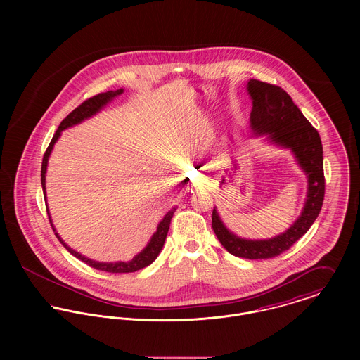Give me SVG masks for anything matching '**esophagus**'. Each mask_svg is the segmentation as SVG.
<instances>
[{
    "mask_svg": "<svg viewBox=\"0 0 360 360\" xmlns=\"http://www.w3.org/2000/svg\"><path fill=\"white\" fill-rule=\"evenodd\" d=\"M191 186H193L194 188H197V187H201V186H202V181H201L200 179H197V180H193Z\"/></svg>",
    "mask_w": 360,
    "mask_h": 360,
    "instance_id": "34e87169",
    "label": "esophagus"
}]
</instances>
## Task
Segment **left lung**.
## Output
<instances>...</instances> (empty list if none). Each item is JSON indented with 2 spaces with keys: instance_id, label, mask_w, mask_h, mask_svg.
Returning <instances> with one entry per match:
<instances>
[{
  "instance_id": "1",
  "label": "left lung",
  "mask_w": 360,
  "mask_h": 360,
  "mask_svg": "<svg viewBox=\"0 0 360 360\" xmlns=\"http://www.w3.org/2000/svg\"><path fill=\"white\" fill-rule=\"evenodd\" d=\"M252 100L251 129L254 137L266 136L278 147L288 148L308 176V195L301 216L284 233L269 240H245L233 234L221 221L216 207L212 227L220 244L231 255L245 259H269L290 250L317 219L324 200L323 146L317 130L278 86L251 79L247 86Z\"/></svg>"
}]
</instances>
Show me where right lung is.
I'll list each match as a JSON object with an SVG mask.
<instances>
[{"label":"right lung","mask_w":360,"mask_h":360,"mask_svg":"<svg viewBox=\"0 0 360 360\" xmlns=\"http://www.w3.org/2000/svg\"><path fill=\"white\" fill-rule=\"evenodd\" d=\"M123 93V89H119L116 91H106V93H101L98 96H94L89 100H86L82 105H79L75 110H72L59 124L58 130L55 131L53 137H52L51 143L44 154L43 158V165H41V186H43V193H44V198L47 200V194H46V173H47V165H49V158L51 155L52 148H53V144L58 141V139L60 137V133L68 129V127H72L75 124H79L82 123L83 120L91 117L93 115H96L97 112H100L103 109V106L108 103H110L115 97L120 96ZM176 212V206L172 207L166 214L165 217L160 220V223L158 224V229L154 233V236L151 237L150 243L147 244V247L140 252L137 254L136 257H133L131 260L129 262H97V260H93L90 257H83L82 254L76 252L75 250H72L60 237L59 234L56 233L53 224H52L51 216H50V212L47 209V213H49V217H50V223H51L52 229L55 231V236L58 237V240L60 241V244L73 255V257L80 259L82 262L87 263L89 266L97 269V270H103V271H108V273H133V271H137L140 269H144L147 266H150L155 259L159 255V252L162 251L163 248V244H165V240H166V236H167V231H169V226H170V220L173 217Z\"/></svg>","instance_id":"right-lung-1"}]
</instances>
